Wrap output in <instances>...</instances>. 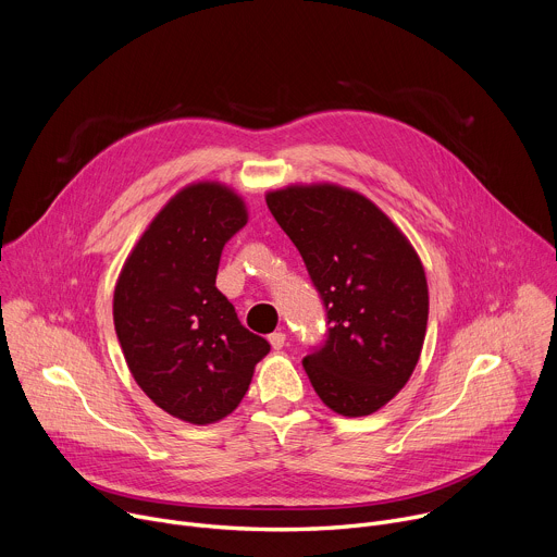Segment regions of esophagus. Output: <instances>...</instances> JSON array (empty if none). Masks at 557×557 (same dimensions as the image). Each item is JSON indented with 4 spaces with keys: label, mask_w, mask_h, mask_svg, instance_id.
I'll return each mask as SVG.
<instances>
[{
    "label": "esophagus",
    "mask_w": 557,
    "mask_h": 557,
    "mask_svg": "<svg viewBox=\"0 0 557 557\" xmlns=\"http://www.w3.org/2000/svg\"><path fill=\"white\" fill-rule=\"evenodd\" d=\"M269 342H271V346H273L275 350H282L284 344H286V335H284L282 331H275V333L269 335Z\"/></svg>",
    "instance_id": "esophagus-1"
}]
</instances>
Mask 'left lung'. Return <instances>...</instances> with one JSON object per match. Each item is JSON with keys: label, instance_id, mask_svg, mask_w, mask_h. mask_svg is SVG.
<instances>
[{"label": "left lung", "instance_id": "1", "mask_svg": "<svg viewBox=\"0 0 557 557\" xmlns=\"http://www.w3.org/2000/svg\"><path fill=\"white\" fill-rule=\"evenodd\" d=\"M267 205L326 308L324 344L304 357L320 399L366 417L399 392L428 329V282L406 235L368 198L337 185L286 187Z\"/></svg>", "mask_w": 557, "mask_h": 557}]
</instances>
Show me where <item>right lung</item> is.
<instances>
[{
    "mask_svg": "<svg viewBox=\"0 0 557 557\" xmlns=\"http://www.w3.org/2000/svg\"><path fill=\"white\" fill-rule=\"evenodd\" d=\"M245 224L231 189L189 185L151 220L114 288L129 372L158 408L194 425L231 414L271 350L215 286L222 249Z\"/></svg>",
    "mask_w": 557,
    "mask_h": 557,
    "instance_id": "1",
    "label": "right lung"
}]
</instances>
